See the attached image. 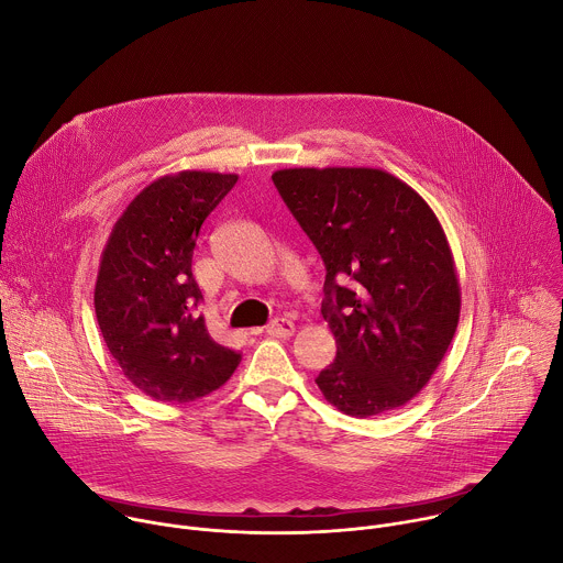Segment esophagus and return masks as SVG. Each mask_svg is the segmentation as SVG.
Here are the masks:
<instances>
[{
	"mask_svg": "<svg viewBox=\"0 0 563 563\" xmlns=\"http://www.w3.org/2000/svg\"><path fill=\"white\" fill-rule=\"evenodd\" d=\"M266 332H268L271 336H292L295 323H292L290 319L277 317V319H273V321L266 325Z\"/></svg>",
	"mask_w": 563,
	"mask_h": 563,
	"instance_id": "34e87169",
	"label": "esophagus"
}]
</instances>
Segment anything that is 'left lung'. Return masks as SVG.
<instances>
[{
    "instance_id": "left-lung-1",
    "label": "left lung",
    "mask_w": 563,
    "mask_h": 563,
    "mask_svg": "<svg viewBox=\"0 0 563 563\" xmlns=\"http://www.w3.org/2000/svg\"><path fill=\"white\" fill-rule=\"evenodd\" d=\"M273 181L325 266L321 314L336 357L314 379L351 417L408 404L451 346L455 260L423 197L382 168H284Z\"/></svg>"
}]
</instances>
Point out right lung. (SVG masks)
I'll use <instances>...</instances> for the list:
<instances>
[{
  "label": "right lung",
  "instance_id": "add662e5",
  "mask_svg": "<svg viewBox=\"0 0 563 563\" xmlns=\"http://www.w3.org/2000/svg\"><path fill=\"white\" fill-rule=\"evenodd\" d=\"M235 184L233 173L164 175L126 206L101 251L95 284L101 336L129 382L157 401L206 397L242 362V353L210 336L192 277L201 223Z\"/></svg>",
  "mask_w": 563,
  "mask_h": 563
}]
</instances>
